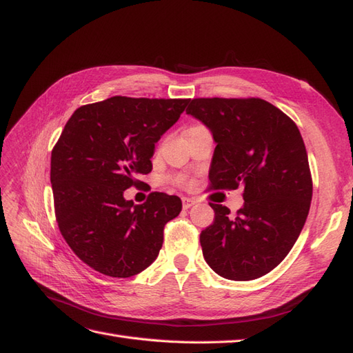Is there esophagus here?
I'll return each instance as SVG.
<instances>
[{"mask_svg": "<svg viewBox=\"0 0 353 353\" xmlns=\"http://www.w3.org/2000/svg\"><path fill=\"white\" fill-rule=\"evenodd\" d=\"M194 200L193 199H190V197H183V208L184 209H190L191 206H193L194 205Z\"/></svg>", "mask_w": 353, "mask_h": 353, "instance_id": "obj_1", "label": "esophagus"}]
</instances>
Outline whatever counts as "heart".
Wrapping results in <instances>:
<instances>
[{
    "label": "heart",
    "instance_id": "b5f03b06",
    "mask_svg": "<svg viewBox=\"0 0 353 353\" xmlns=\"http://www.w3.org/2000/svg\"><path fill=\"white\" fill-rule=\"evenodd\" d=\"M176 183H178L179 185H190V184H191L185 176H178V178H176Z\"/></svg>",
    "mask_w": 353,
    "mask_h": 353
}]
</instances>
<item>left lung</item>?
Instances as JSON below:
<instances>
[{
	"label": "left lung",
	"instance_id": "1",
	"mask_svg": "<svg viewBox=\"0 0 353 353\" xmlns=\"http://www.w3.org/2000/svg\"><path fill=\"white\" fill-rule=\"evenodd\" d=\"M187 114L216 143L210 190L243 188L244 205L209 203L215 221L200 234L203 256L218 275L249 281L268 274L292 250L307 218L312 176L296 123L262 99H193Z\"/></svg>",
	"mask_w": 353,
	"mask_h": 353
}]
</instances>
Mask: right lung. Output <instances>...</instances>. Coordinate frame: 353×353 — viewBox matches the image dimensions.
Wrapping results in <instances>:
<instances>
[{
	"label": "right lung",
	"instance_id": "right-lung-1",
	"mask_svg": "<svg viewBox=\"0 0 353 353\" xmlns=\"http://www.w3.org/2000/svg\"><path fill=\"white\" fill-rule=\"evenodd\" d=\"M188 101L116 95L81 105L68 121L51 152L56 219L69 248L92 270L128 279L157 258L181 199L156 191L134 205L123 191L152 172L154 144Z\"/></svg>",
	"mask_w": 353,
	"mask_h": 353
}]
</instances>
